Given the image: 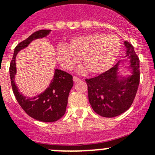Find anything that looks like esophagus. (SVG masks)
<instances>
[{
	"label": "esophagus",
	"mask_w": 155,
	"mask_h": 155,
	"mask_svg": "<svg viewBox=\"0 0 155 155\" xmlns=\"http://www.w3.org/2000/svg\"><path fill=\"white\" fill-rule=\"evenodd\" d=\"M73 80H74V82H79V81H80V78H78V77H76V76H74V77H73Z\"/></svg>",
	"instance_id": "1"
}]
</instances>
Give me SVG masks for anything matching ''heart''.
<instances>
[{
	"mask_svg": "<svg viewBox=\"0 0 155 155\" xmlns=\"http://www.w3.org/2000/svg\"><path fill=\"white\" fill-rule=\"evenodd\" d=\"M120 50V38L116 35L93 33L73 38L69 47L59 45L56 52L61 65L66 70H71L80 63L85 68L80 71H89L93 75L104 72L113 66Z\"/></svg>",
	"mask_w": 155,
	"mask_h": 155,
	"instance_id": "obj_1",
	"label": "heart"
}]
</instances>
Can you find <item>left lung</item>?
Returning <instances> with one entry per match:
<instances>
[{
  "mask_svg": "<svg viewBox=\"0 0 155 155\" xmlns=\"http://www.w3.org/2000/svg\"><path fill=\"white\" fill-rule=\"evenodd\" d=\"M126 55L130 58L132 75H118L120 62L102 74L86 79L88 100L95 113L104 117H114L125 113L134 102L140 82L139 58L130 42H124Z\"/></svg>",
  "mask_w": 155,
  "mask_h": 155,
  "instance_id": "8db88e82",
  "label": "left lung"
}]
</instances>
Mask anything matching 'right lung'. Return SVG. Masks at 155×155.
Returning <instances> with one entry per match:
<instances>
[{"label": "right lung", "mask_w": 155, "mask_h": 155, "mask_svg": "<svg viewBox=\"0 0 155 155\" xmlns=\"http://www.w3.org/2000/svg\"><path fill=\"white\" fill-rule=\"evenodd\" d=\"M50 32V30H38L18 44L9 66L11 85L18 104L30 117L43 122H54L64 115L69 92L73 86L72 75L62 70L55 69L49 87L37 97L27 98L19 92L14 82L17 72L15 61L16 55L21 50L25 48L34 40L47 37Z\"/></svg>", "instance_id": "right-lung-1"}]
</instances>
